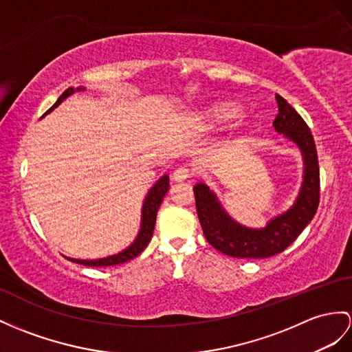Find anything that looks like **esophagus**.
Segmentation results:
<instances>
[{
  "label": "esophagus",
  "instance_id": "34e87169",
  "mask_svg": "<svg viewBox=\"0 0 352 352\" xmlns=\"http://www.w3.org/2000/svg\"><path fill=\"white\" fill-rule=\"evenodd\" d=\"M191 175L192 173H191L190 168L185 167V166H181L173 171V181L175 182H184V181H186V179H190Z\"/></svg>",
  "mask_w": 352,
  "mask_h": 352
}]
</instances>
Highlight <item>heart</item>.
<instances>
[{"label": "heart", "instance_id": "1", "mask_svg": "<svg viewBox=\"0 0 352 352\" xmlns=\"http://www.w3.org/2000/svg\"><path fill=\"white\" fill-rule=\"evenodd\" d=\"M236 116V109L230 104H219L208 110V118L215 124L228 122Z\"/></svg>", "mask_w": 352, "mask_h": 352}]
</instances>
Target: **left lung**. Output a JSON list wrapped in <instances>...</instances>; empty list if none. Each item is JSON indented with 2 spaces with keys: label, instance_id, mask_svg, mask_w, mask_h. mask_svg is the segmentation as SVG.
Returning <instances> with one entry per match:
<instances>
[{
  "label": "left lung",
  "instance_id": "left-lung-1",
  "mask_svg": "<svg viewBox=\"0 0 352 352\" xmlns=\"http://www.w3.org/2000/svg\"><path fill=\"white\" fill-rule=\"evenodd\" d=\"M279 113L273 126L302 151L305 171L297 200L291 208L269 221L264 228H248L222 209L210 188L200 182L194 186L195 208L208 242L219 252L236 258H267L293 243L312 221L320 203V167L312 133L287 100L276 96Z\"/></svg>",
  "mask_w": 352,
  "mask_h": 352
}]
</instances>
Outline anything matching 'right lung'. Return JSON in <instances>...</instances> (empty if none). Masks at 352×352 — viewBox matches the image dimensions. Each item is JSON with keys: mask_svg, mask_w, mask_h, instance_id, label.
Wrapping results in <instances>:
<instances>
[{"mask_svg": "<svg viewBox=\"0 0 352 352\" xmlns=\"http://www.w3.org/2000/svg\"><path fill=\"white\" fill-rule=\"evenodd\" d=\"M85 88H68L61 97L56 100L55 104L50 107L45 115H47L49 111H52L55 107H58L61 102L68 97L72 96L74 91H80ZM168 191V176H162L160 181L151 188L149 194L146 195V199H144L143 203V209H142V226H140V231L139 234H137L135 241L124 250L122 252L115 254V255H110V256H104V258H98V260H76V258H68L65 256L67 260L74 261L77 264H83V265H89V267H106V265H115V264H121L125 261H130L133 260L134 256L139 255L144 248L148 246V243L151 242L152 234H153V228H155V221H157V212L160 209V206L162 203V199H164V195Z\"/></svg>", "mask_w": 352, "mask_h": 352, "instance_id": "obj_1", "label": "right lung"}]
</instances>
